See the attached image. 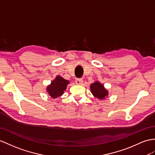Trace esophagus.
Listing matches in <instances>:
<instances>
[{
	"instance_id": "esophagus-1",
	"label": "esophagus",
	"mask_w": 155,
	"mask_h": 155,
	"mask_svg": "<svg viewBox=\"0 0 155 155\" xmlns=\"http://www.w3.org/2000/svg\"><path fill=\"white\" fill-rule=\"evenodd\" d=\"M83 78H76L75 79V84L78 85H81L83 84Z\"/></svg>"
}]
</instances>
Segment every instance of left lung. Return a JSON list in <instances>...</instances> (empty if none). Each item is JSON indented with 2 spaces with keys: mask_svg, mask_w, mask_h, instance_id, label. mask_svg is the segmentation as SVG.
<instances>
[{
  "mask_svg": "<svg viewBox=\"0 0 155 155\" xmlns=\"http://www.w3.org/2000/svg\"><path fill=\"white\" fill-rule=\"evenodd\" d=\"M91 91L94 96L99 99H104L108 95L107 91L104 89V86L97 81L91 85Z\"/></svg>",
  "mask_w": 155,
  "mask_h": 155,
  "instance_id": "1",
  "label": "left lung"
}]
</instances>
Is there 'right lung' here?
I'll use <instances>...</instances> for the list:
<instances>
[{
  "instance_id": "add662e5",
  "label": "right lung",
  "mask_w": 155,
  "mask_h": 155,
  "mask_svg": "<svg viewBox=\"0 0 155 155\" xmlns=\"http://www.w3.org/2000/svg\"><path fill=\"white\" fill-rule=\"evenodd\" d=\"M69 84V81L64 80L63 78L57 76L55 80L52 81L51 84L48 86L47 89L49 95L52 98H57L63 95L64 91L67 87V85Z\"/></svg>"
}]
</instances>
